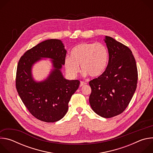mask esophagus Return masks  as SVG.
<instances>
[{
    "instance_id": "esophagus-1",
    "label": "esophagus",
    "mask_w": 153,
    "mask_h": 153,
    "mask_svg": "<svg viewBox=\"0 0 153 153\" xmlns=\"http://www.w3.org/2000/svg\"><path fill=\"white\" fill-rule=\"evenodd\" d=\"M86 82H83V81H81V82H80V87H82V86H83V85H86Z\"/></svg>"
}]
</instances>
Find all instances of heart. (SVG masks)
Masks as SVG:
<instances>
[{
    "instance_id": "1",
    "label": "heart",
    "mask_w": 153,
    "mask_h": 153,
    "mask_svg": "<svg viewBox=\"0 0 153 153\" xmlns=\"http://www.w3.org/2000/svg\"><path fill=\"white\" fill-rule=\"evenodd\" d=\"M108 61V52L100 43H82L75 46L71 51L70 58L64 61L67 73L76 77L81 70L84 74L91 77H98L105 71Z\"/></svg>"
}]
</instances>
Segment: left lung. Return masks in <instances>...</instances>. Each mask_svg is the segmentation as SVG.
<instances>
[{"instance_id":"8db88e82","label":"left lung","mask_w":153,"mask_h":153,"mask_svg":"<svg viewBox=\"0 0 153 153\" xmlns=\"http://www.w3.org/2000/svg\"><path fill=\"white\" fill-rule=\"evenodd\" d=\"M109 60L105 71L89 82V101L99 116L111 118L128 106L137 88L138 74L132 51L114 39L105 36Z\"/></svg>"}]
</instances>
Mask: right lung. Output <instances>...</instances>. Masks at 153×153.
Masks as SVG:
<instances>
[{"label":"right lung","instance_id":"right-lung-1","mask_svg":"<svg viewBox=\"0 0 153 153\" xmlns=\"http://www.w3.org/2000/svg\"><path fill=\"white\" fill-rule=\"evenodd\" d=\"M59 39L40 42L28 50L18 62L16 86L17 93L30 113L45 122L62 119L68 110L72 95L78 89L80 81L65 79L61 72L67 51ZM42 58L52 59L53 69L44 81L36 82L32 75L33 64Z\"/></svg>","mask_w":153,"mask_h":153}]
</instances>
